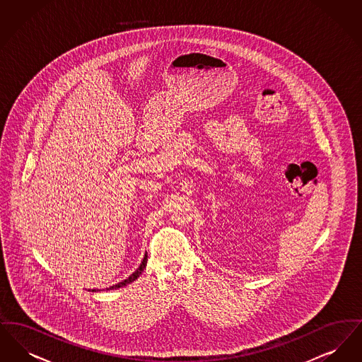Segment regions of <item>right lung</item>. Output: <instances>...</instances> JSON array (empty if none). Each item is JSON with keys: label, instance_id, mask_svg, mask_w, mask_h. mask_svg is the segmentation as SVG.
Wrapping results in <instances>:
<instances>
[{"label": "right lung", "instance_id": "right-lung-1", "mask_svg": "<svg viewBox=\"0 0 362 362\" xmlns=\"http://www.w3.org/2000/svg\"><path fill=\"white\" fill-rule=\"evenodd\" d=\"M146 260H148V254H145V257L142 259V262H141V264H139V267H138L137 270L132 274V276H127L124 281H122L119 284H117V285H112V286H110V288H107L105 291H114V289H119V288H123V286H126V285H129V284H132L133 281H136L138 276L142 274V272H144V269L146 267ZM92 292H96L95 289H92Z\"/></svg>", "mask_w": 362, "mask_h": 362}]
</instances>
